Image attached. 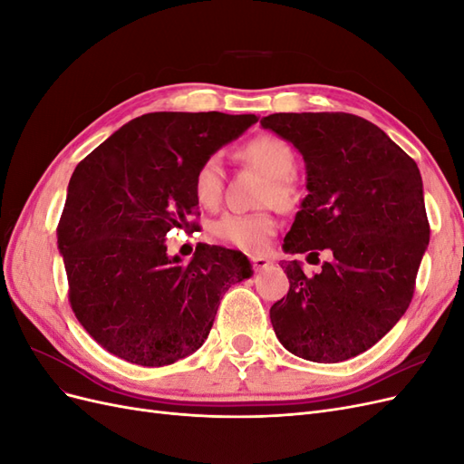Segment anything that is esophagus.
I'll use <instances>...</instances> for the list:
<instances>
[{
	"label": "esophagus",
	"instance_id": "34e87169",
	"mask_svg": "<svg viewBox=\"0 0 464 464\" xmlns=\"http://www.w3.org/2000/svg\"><path fill=\"white\" fill-rule=\"evenodd\" d=\"M251 265H254L256 271H263V269H269L271 261L263 256H256V257H251Z\"/></svg>",
	"mask_w": 464,
	"mask_h": 464
}]
</instances>
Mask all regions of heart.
I'll list each match as a JSON object with an SVG mask.
<instances>
[{"label":"heart","instance_id":"b5f03b06","mask_svg":"<svg viewBox=\"0 0 464 464\" xmlns=\"http://www.w3.org/2000/svg\"><path fill=\"white\" fill-rule=\"evenodd\" d=\"M240 157L256 166L266 178L269 184H265L261 201H275L280 207H290L298 199V189L294 186L292 174L296 170V154L294 149L276 135L263 133L249 139L237 150ZM224 184V168L218 154L208 157L198 166L193 176V195L198 203L205 208H213L222 198ZM276 230V220L266 210L257 213H230L220 217L213 224V232L222 242L232 244L244 251H257L269 240Z\"/></svg>","mask_w":464,"mask_h":464}]
</instances>
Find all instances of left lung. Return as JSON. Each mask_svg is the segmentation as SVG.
<instances>
[{"mask_svg":"<svg viewBox=\"0 0 464 464\" xmlns=\"http://www.w3.org/2000/svg\"><path fill=\"white\" fill-rule=\"evenodd\" d=\"M296 147L307 193L285 237L288 254L329 251L307 276L286 261V298L271 323L288 353L334 363L366 353L409 310L430 242L416 162L372 121L344 111L271 114L261 120Z\"/></svg>","mask_w":464,"mask_h":464,"instance_id":"8db88e82","label":"left lung"}]
</instances>
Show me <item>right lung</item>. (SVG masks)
<instances>
[{
  "mask_svg": "<svg viewBox=\"0 0 464 464\" xmlns=\"http://www.w3.org/2000/svg\"><path fill=\"white\" fill-rule=\"evenodd\" d=\"M259 118L152 111L82 159L58 224L69 304L110 354L147 368L186 358L208 336L222 294L251 276L240 251L198 247L168 257L164 236L195 227L193 176Z\"/></svg>",
  "mask_w": 464,
  "mask_h": 464,
  "instance_id": "1",
  "label": "right lung"
}]
</instances>
